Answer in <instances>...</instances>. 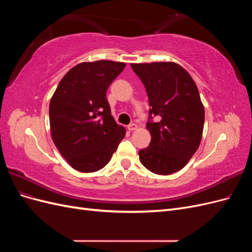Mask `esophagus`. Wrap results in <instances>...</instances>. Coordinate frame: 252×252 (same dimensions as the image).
Segmentation results:
<instances>
[{
  "label": "esophagus",
  "mask_w": 252,
  "mask_h": 252,
  "mask_svg": "<svg viewBox=\"0 0 252 252\" xmlns=\"http://www.w3.org/2000/svg\"><path fill=\"white\" fill-rule=\"evenodd\" d=\"M127 128H128V130H129V131H133V130H135L136 128H138V125L134 124V123H132V124H129V125L127 126Z\"/></svg>",
  "instance_id": "obj_1"
}]
</instances>
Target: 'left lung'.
Segmentation results:
<instances>
[{
	"label": "left lung",
	"mask_w": 252,
	"mask_h": 252,
	"mask_svg": "<svg viewBox=\"0 0 252 252\" xmlns=\"http://www.w3.org/2000/svg\"><path fill=\"white\" fill-rule=\"evenodd\" d=\"M147 91L151 134L147 148L139 151L143 166L156 174L181 170L200 146L205 110L190 74L173 62L131 64ZM156 116L157 121L152 122Z\"/></svg>",
	"instance_id": "8db88e82"
}]
</instances>
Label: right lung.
<instances>
[{
  "label": "right lung",
  "instance_id": "obj_1",
  "mask_svg": "<svg viewBox=\"0 0 252 252\" xmlns=\"http://www.w3.org/2000/svg\"><path fill=\"white\" fill-rule=\"evenodd\" d=\"M125 66L108 60L80 63L64 75L51 97V138L75 170L102 169L124 139L126 129L111 116L106 91Z\"/></svg>",
  "mask_w": 252,
  "mask_h": 252
}]
</instances>
